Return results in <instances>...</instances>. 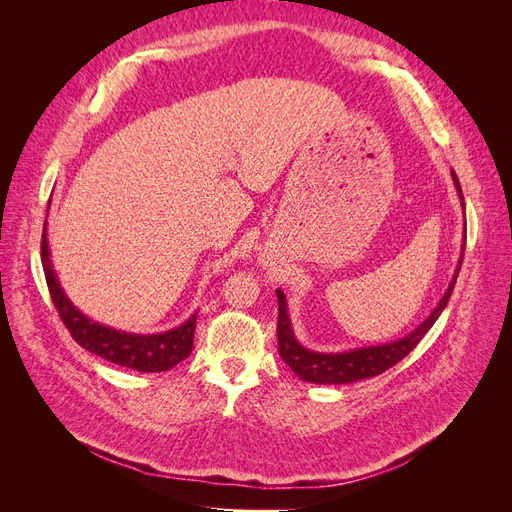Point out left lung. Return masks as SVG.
<instances>
[{"label": "left lung", "instance_id": "obj_1", "mask_svg": "<svg viewBox=\"0 0 512 512\" xmlns=\"http://www.w3.org/2000/svg\"><path fill=\"white\" fill-rule=\"evenodd\" d=\"M453 181H455V188L461 198V209L466 211L461 185H459V179L455 173H453ZM461 262H463V254L459 258L453 282L444 292V297L440 299L438 307L433 309V312L427 316V320L418 324L412 333H408L406 337H401V339H397V342H391V344L356 348V350H348V352H314V350L303 348L297 342V337H294L284 292L275 290L277 305H280L277 307L280 309V314H277V348H280V356L301 380L314 382V384H350L356 380L380 376L382 371L391 369L393 365H397L401 359H404V356H408L416 348V344L425 337V333L433 327V322L440 318L448 299H451V294H453Z\"/></svg>", "mask_w": 512, "mask_h": 512}]
</instances>
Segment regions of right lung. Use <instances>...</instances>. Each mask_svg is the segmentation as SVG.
<instances>
[{
    "instance_id": "right-lung-1",
    "label": "right lung",
    "mask_w": 512,
    "mask_h": 512,
    "mask_svg": "<svg viewBox=\"0 0 512 512\" xmlns=\"http://www.w3.org/2000/svg\"><path fill=\"white\" fill-rule=\"evenodd\" d=\"M49 241H46V224L42 230V269L46 277V286H49L51 299L57 307L59 318L64 320L66 329L74 337V342L83 346L85 350L102 356L104 361L115 363L136 371H166L181 363L185 356H190L194 346V329H196V316L192 314L181 327L156 333V335H136V333H123L111 327H104L100 322H94L81 314L79 309L72 305L61 290L57 275L53 271V262L49 258Z\"/></svg>"
}]
</instances>
